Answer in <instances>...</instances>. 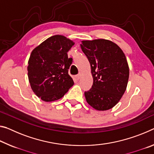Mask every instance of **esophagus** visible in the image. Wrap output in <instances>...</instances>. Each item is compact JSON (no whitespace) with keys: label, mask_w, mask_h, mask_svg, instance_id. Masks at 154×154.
<instances>
[{"label":"esophagus","mask_w":154,"mask_h":154,"mask_svg":"<svg viewBox=\"0 0 154 154\" xmlns=\"http://www.w3.org/2000/svg\"><path fill=\"white\" fill-rule=\"evenodd\" d=\"M75 78H76L77 80H79L80 78H81V74H79V75H76V76H75Z\"/></svg>","instance_id":"obj_1"}]
</instances>
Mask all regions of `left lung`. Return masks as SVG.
Returning a JSON list of instances; mask_svg holds the SVG:
<instances>
[{"label": "left lung", "mask_w": 154, "mask_h": 154, "mask_svg": "<svg viewBox=\"0 0 154 154\" xmlns=\"http://www.w3.org/2000/svg\"><path fill=\"white\" fill-rule=\"evenodd\" d=\"M81 42L93 77L92 88L84 93L86 101L97 110H108L119 103L128 86L130 68L125 55L116 44L108 40Z\"/></svg>", "instance_id": "obj_1"}]
</instances>
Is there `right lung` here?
<instances>
[{"label": "right lung", "mask_w": 154, "mask_h": 154, "mask_svg": "<svg viewBox=\"0 0 154 154\" xmlns=\"http://www.w3.org/2000/svg\"><path fill=\"white\" fill-rule=\"evenodd\" d=\"M75 45L64 35L46 39L31 52L28 61V78L31 89L44 101L51 102L64 97L74 84L68 75L72 59L67 53Z\"/></svg>", "instance_id": "right-lung-1"}]
</instances>
